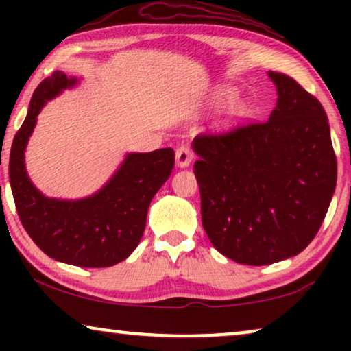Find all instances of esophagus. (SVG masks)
Instances as JSON below:
<instances>
[{
  "label": "esophagus",
  "instance_id": "esophagus-1",
  "mask_svg": "<svg viewBox=\"0 0 351 351\" xmlns=\"http://www.w3.org/2000/svg\"><path fill=\"white\" fill-rule=\"evenodd\" d=\"M193 160V153L186 145H182L180 148H177L176 152V165L177 167H189V165Z\"/></svg>",
  "mask_w": 351,
  "mask_h": 351
}]
</instances>
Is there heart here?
<instances>
[{
	"label": "heart",
	"mask_w": 351,
	"mask_h": 351,
	"mask_svg": "<svg viewBox=\"0 0 351 351\" xmlns=\"http://www.w3.org/2000/svg\"><path fill=\"white\" fill-rule=\"evenodd\" d=\"M227 95H228V93H225V90H219L217 95H215V99L223 100L225 97H227ZM241 112H243V104L241 102H238V100H233V102L228 104L227 114H228L230 118L239 117V114H241Z\"/></svg>",
	"instance_id": "obj_1"
}]
</instances>
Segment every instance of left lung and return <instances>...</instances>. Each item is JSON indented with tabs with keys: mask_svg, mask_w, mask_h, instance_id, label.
<instances>
[{
	"mask_svg": "<svg viewBox=\"0 0 351 351\" xmlns=\"http://www.w3.org/2000/svg\"><path fill=\"white\" fill-rule=\"evenodd\" d=\"M276 107L267 123L196 136L201 220L213 246L246 265L304 251L323 223L337 184L323 105L291 76L268 71Z\"/></svg>",
	"mask_w": 351,
	"mask_h": 351,
	"instance_id": "left-lung-1",
	"label": "left lung"
}]
</instances>
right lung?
Returning a JSON list of instances; mask_svg holds the SVG:
<instances>
[{"instance_id":"right-lung-1","label":"right lung","mask_w":351,"mask_h":351,"mask_svg":"<svg viewBox=\"0 0 351 351\" xmlns=\"http://www.w3.org/2000/svg\"><path fill=\"white\" fill-rule=\"evenodd\" d=\"M80 80L54 71L33 93L23 124L12 141L9 182L25 232L43 252L69 265L112 267L131 256L145 230L153 196L169 179L176 153L160 148L128 153L102 189L81 199L43 195L25 167V148L47 100L75 88Z\"/></svg>"}]
</instances>
